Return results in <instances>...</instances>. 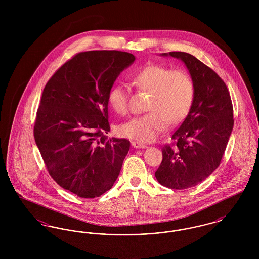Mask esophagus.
<instances>
[{
  "instance_id": "1",
  "label": "esophagus",
  "mask_w": 259,
  "mask_h": 259,
  "mask_svg": "<svg viewBox=\"0 0 259 259\" xmlns=\"http://www.w3.org/2000/svg\"><path fill=\"white\" fill-rule=\"evenodd\" d=\"M132 147L135 148H148L147 145L143 144V143H140V142H132Z\"/></svg>"
}]
</instances>
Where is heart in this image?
<instances>
[{
    "mask_svg": "<svg viewBox=\"0 0 259 259\" xmlns=\"http://www.w3.org/2000/svg\"><path fill=\"white\" fill-rule=\"evenodd\" d=\"M133 82L141 91L150 94L146 110L148 113L136 116L118 126L121 137L140 142H151L164 132L169 122L183 121L194 101V84L183 70H172L160 65H148L133 76ZM129 88L115 83L108 94L111 109L124 115L128 111Z\"/></svg>",
    "mask_w": 259,
    "mask_h": 259,
    "instance_id": "1",
    "label": "heart"
}]
</instances>
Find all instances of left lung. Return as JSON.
I'll return each mask as SVG.
<instances>
[{"instance_id": "8db88e82", "label": "left lung", "mask_w": 259, "mask_h": 259, "mask_svg": "<svg viewBox=\"0 0 259 259\" xmlns=\"http://www.w3.org/2000/svg\"><path fill=\"white\" fill-rule=\"evenodd\" d=\"M185 63L194 84V101L181 126L172 133V146L162 148L163 159L155 177L172 189H186L207 179L221 164L234 119L233 106L224 81L193 55L162 53Z\"/></svg>"}]
</instances>
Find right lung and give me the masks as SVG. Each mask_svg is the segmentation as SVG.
<instances>
[{
  "instance_id": "add662e5",
  "label": "right lung",
  "mask_w": 259,
  "mask_h": 259,
  "mask_svg": "<svg viewBox=\"0 0 259 259\" xmlns=\"http://www.w3.org/2000/svg\"><path fill=\"white\" fill-rule=\"evenodd\" d=\"M135 61L117 50L80 52L50 77L42 91L34 137L51 178L78 197L111 189L130 142L108 139V94L124 69Z\"/></svg>"
}]
</instances>
